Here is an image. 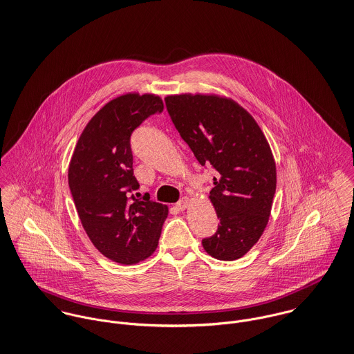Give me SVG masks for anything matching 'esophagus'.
Masks as SVG:
<instances>
[{
	"label": "esophagus",
	"instance_id": "obj_1",
	"mask_svg": "<svg viewBox=\"0 0 354 354\" xmlns=\"http://www.w3.org/2000/svg\"><path fill=\"white\" fill-rule=\"evenodd\" d=\"M187 207H189V198H187V197H183L179 203H176V208L180 209V211L186 209Z\"/></svg>",
	"mask_w": 354,
	"mask_h": 354
}]
</instances>
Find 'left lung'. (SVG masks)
<instances>
[{
  "instance_id": "8db88e82",
  "label": "left lung",
  "mask_w": 354,
  "mask_h": 354,
  "mask_svg": "<svg viewBox=\"0 0 354 354\" xmlns=\"http://www.w3.org/2000/svg\"><path fill=\"white\" fill-rule=\"evenodd\" d=\"M178 133L201 165L216 169L209 200L220 224L203 239L208 254L232 261L263 235L277 190V165L261 129L234 100L216 94L165 97Z\"/></svg>"
}]
</instances>
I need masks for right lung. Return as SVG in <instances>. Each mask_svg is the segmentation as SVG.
Segmentation results:
<instances>
[{"mask_svg": "<svg viewBox=\"0 0 354 354\" xmlns=\"http://www.w3.org/2000/svg\"><path fill=\"white\" fill-rule=\"evenodd\" d=\"M154 94L127 93L105 104L80 134L68 168V185L91 243L109 260L131 266L157 248L168 207L131 194L140 187L130 138L150 115L161 113Z\"/></svg>", "mask_w": 354, "mask_h": 354, "instance_id": "right-lung-1", "label": "right lung"}]
</instances>
